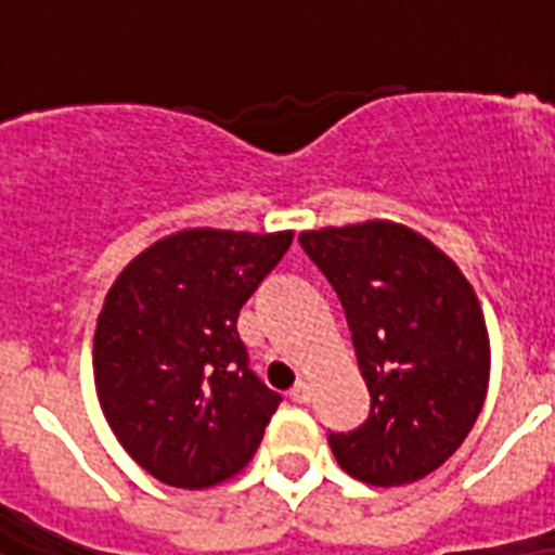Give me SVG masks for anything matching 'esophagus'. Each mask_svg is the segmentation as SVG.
I'll use <instances>...</instances> for the list:
<instances>
[{"label": "esophagus", "instance_id": "esophagus-1", "mask_svg": "<svg viewBox=\"0 0 555 555\" xmlns=\"http://www.w3.org/2000/svg\"><path fill=\"white\" fill-rule=\"evenodd\" d=\"M309 397H312V388H309L307 379H300L295 388L289 390V399L292 402H298V405H304V402H309Z\"/></svg>", "mask_w": 555, "mask_h": 555}]
</instances>
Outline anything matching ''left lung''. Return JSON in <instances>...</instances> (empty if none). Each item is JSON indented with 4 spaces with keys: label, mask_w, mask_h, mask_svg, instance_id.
Segmentation results:
<instances>
[{
    "label": "left lung",
    "mask_w": 555,
    "mask_h": 555,
    "mask_svg": "<svg viewBox=\"0 0 555 555\" xmlns=\"http://www.w3.org/2000/svg\"><path fill=\"white\" fill-rule=\"evenodd\" d=\"M300 246L345 307L371 414L330 434L338 466L402 487L449 461L478 420L489 336L478 295L431 240L388 219L304 231Z\"/></svg>",
    "instance_id": "left-lung-1"
}]
</instances>
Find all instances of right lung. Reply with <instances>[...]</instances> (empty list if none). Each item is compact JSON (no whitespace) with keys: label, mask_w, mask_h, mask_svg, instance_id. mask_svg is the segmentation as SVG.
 <instances>
[{"label":"right lung","mask_w":555,"mask_h":555,"mask_svg":"<svg viewBox=\"0 0 555 555\" xmlns=\"http://www.w3.org/2000/svg\"><path fill=\"white\" fill-rule=\"evenodd\" d=\"M292 231L184 229L132 260L94 330V388L132 461L179 489L234 478L281 405L248 367L240 309Z\"/></svg>","instance_id":"right-lung-1"}]
</instances>
